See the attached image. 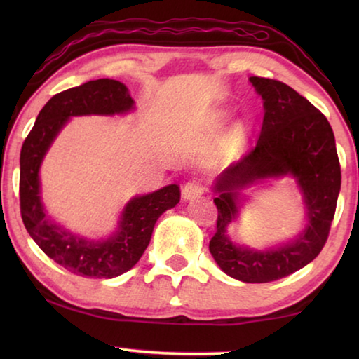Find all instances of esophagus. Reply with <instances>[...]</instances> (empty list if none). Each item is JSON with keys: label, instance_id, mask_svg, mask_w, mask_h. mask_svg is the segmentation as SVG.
<instances>
[{"label": "esophagus", "instance_id": "1", "mask_svg": "<svg viewBox=\"0 0 359 359\" xmlns=\"http://www.w3.org/2000/svg\"><path fill=\"white\" fill-rule=\"evenodd\" d=\"M204 193V184L201 179H190L182 187V196L185 199H194Z\"/></svg>", "mask_w": 359, "mask_h": 359}]
</instances>
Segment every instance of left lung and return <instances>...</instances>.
Returning <instances> with one entry per match:
<instances>
[{
  "mask_svg": "<svg viewBox=\"0 0 359 359\" xmlns=\"http://www.w3.org/2000/svg\"><path fill=\"white\" fill-rule=\"evenodd\" d=\"M264 101L258 142L218 177L214 199L217 231L209 250L228 276L247 283H266L293 274L318 257L330 236L340 191V163L330 121L287 83L250 77ZM291 173L308 204V228L293 245L269 252L236 248L224 228L237 213V190L253 181Z\"/></svg>",
  "mask_w": 359,
  "mask_h": 359,
  "instance_id": "8db88e82",
  "label": "left lung"
}]
</instances>
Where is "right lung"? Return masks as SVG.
Instances as JSON below:
<instances>
[{"instance_id": "right-lung-1", "label": "right lung", "mask_w": 359, "mask_h": 359, "mask_svg": "<svg viewBox=\"0 0 359 359\" xmlns=\"http://www.w3.org/2000/svg\"><path fill=\"white\" fill-rule=\"evenodd\" d=\"M128 90L114 79H98L57 93L42 107L20 151V214L29 236L48 258L72 274L112 278L130 271L147 248L163 212L180 201V187L168 185L131 199L121 214L117 234L88 242L47 220L39 198V166L53 137L72 115H112L130 111Z\"/></svg>"}]
</instances>
